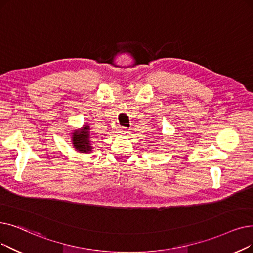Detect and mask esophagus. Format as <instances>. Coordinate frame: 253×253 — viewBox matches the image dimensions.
<instances>
[{
  "label": "esophagus",
  "instance_id": "esophagus-1",
  "mask_svg": "<svg viewBox=\"0 0 253 253\" xmlns=\"http://www.w3.org/2000/svg\"><path fill=\"white\" fill-rule=\"evenodd\" d=\"M118 133L122 134V135H126L129 133V130L126 127H119L118 129Z\"/></svg>",
  "mask_w": 253,
  "mask_h": 253
}]
</instances>
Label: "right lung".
<instances>
[{
  "mask_svg": "<svg viewBox=\"0 0 253 253\" xmlns=\"http://www.w3.org/2000/svg\"><path fill=\"white\" fill-rule=\"evenodd\" d=\"M71 142L73 148L80 153L93 152V146L91 144V127L89 124H84L81 129L73 130L71 133Z\"/></svg>",
  "mask_w": 253,
  "mask_h": 253,
  "instance_id": "add662e5",
  "label": "right lung"
}]
</instances>
